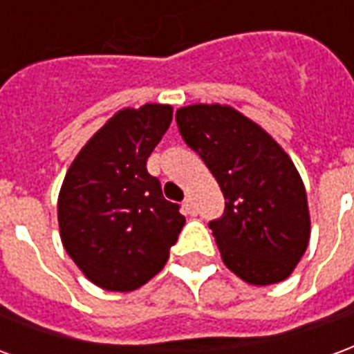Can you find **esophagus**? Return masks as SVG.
<instances>
[{
	"instance_id": "obj_1",
	"label": "esophagus",
	"mask_w": 354,
	"mask_h": 354,
	"mask_svg": "<svg viewBox=\"0 0 354 354\" xmlns=\"http://www.w3.org/2000/svg\"><path fill=\"white\" fill-rule=\"evenodd\" d=\"M182 207H184V210L189 216L197 214V207H195V203H193L192 197H185V201H184V203H182Z\"/></svg>"
}]
</instances>
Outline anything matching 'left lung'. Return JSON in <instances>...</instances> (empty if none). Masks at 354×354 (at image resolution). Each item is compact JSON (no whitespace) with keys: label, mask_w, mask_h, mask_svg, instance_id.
Returning a JSON list of instances; mask_svg holds the SVG:
<instances>
[{"label":"left lung","mask_w":354,"mask_h":354,"mask_svg":"<svg viewBox=\"0 0 354 354\" xmlns=\"http://www.w3.org/2000/svg\"><path fill=\"white\" fill-rule=\"evenodd\" d=\"M176 121L225 199L222 218L208 223L223 263L256 286L288 279L311 235L304 180L288 153L231 106H184Z\"/></svg>","instance_id":"8db88e82"}]
</instances>
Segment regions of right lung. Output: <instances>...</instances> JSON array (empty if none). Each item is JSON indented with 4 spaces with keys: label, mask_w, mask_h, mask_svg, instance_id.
<instances>
[{
    "label": "right lung",
    "mask_w": 354,
    "mask_h": 354,
    "mask_svg": "<svg viewBox=\"0 0 354 354\" xmlns=\"http://www.w3.org/2000/svg\"><path fill=\"white\" fill-rule=\"evenodd\" d=\"M172 121V106L123 108L81 147L58 193V227L81 273L109 292L144 286L169 260L185 218L162 197L147 157Z\"/></svg>",
    "instance_id": "1"
}]
</instances>
